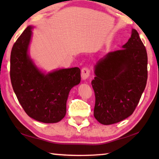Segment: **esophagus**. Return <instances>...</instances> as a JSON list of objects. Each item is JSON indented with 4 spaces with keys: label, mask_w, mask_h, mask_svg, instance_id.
I'll return each mask as SVG.
<instances>
[{
    "label": "esophagus",
    "mask_w": 159,
    "mask_h": 159,
    "mask_svg": "<svg viewBox=\"0 0 159 159\" xmlns=\"http://www.w3.org/2000/svg\"><path fill=\"white\" fill-rule=\"evenodd\" d=\"M90 74V69L87 66H84L81 69V77L83 80L87 79Z\"/></svg>",
    "instance_id": "obj_1"
}]
</instances>
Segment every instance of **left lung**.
<instances>
[{
  "label": "left lung",
  "mask_w": 159,
  "mask_h": 159,
  "mask_svg": "<svg viewBox=\"0 0 159 159\" xmlns=\"http://www.w3.org/2000/svg\"><path fill=\"white\" fill-rule=\"evenodd\" d=\"M122 48L107 53L95 66L94 116L103 125L133 114L147 85V53L135 29Z\"/></svg>",
  "instance_id": "left-lung-1"
}]
</instances>
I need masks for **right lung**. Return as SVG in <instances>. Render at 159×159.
Segmentation results:
<instances>
[{
  "label": "right lung",
  "instance_id": "1",
  "mask_svg": "<svg viewBox=\"0 0 159 159\" xmlns=\"http://www.w3.org/2000/svg\"><path fill=\"white\" fill-rule=\"evenodd\" d=\"M28 26L14 43L10 55V79L19 102L29 116L38 121L57 123L65 116L70 90L80 81L78 67L41 73L29 58L31 36Z\"/></svg>",
  "mask_w": 159,
  "mask_h": 159
}]
</instances>
